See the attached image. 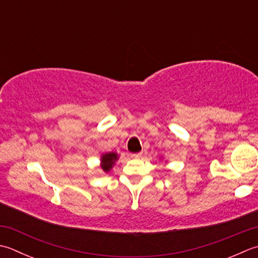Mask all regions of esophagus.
I'll use <instances>...</instances> for the list:
<instances>
[{
  "mask_svg": "<svg viewBox=\"0 0 258 258\" xmlns=\"http://www.w3.org/2000/svg\"><path fill=\"white\" fill-rule=\"evenodd\" d=\"M142 152H140V153H134V154H132V158H134V159H140L141 156H142Z\"/></svg>",
  "mask_w": 258,
  "mask_h": 258,
  "instance_id": "1",
  "label": "esophagus"
}]
</instances>
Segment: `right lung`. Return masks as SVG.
I'll return each mask as SVG.
<instances>
[{
  "mask_svg": "<svg viewBox=\"0 0 258 258\" xmlns=\"http://www.w3.org/2000/svg\"><path fill=\"white\" fill-rule=\"evenodd\" d=\"M117 160H118V155L115 152L103 154L102 159H100V166H102L104 172H108V171H110V169L113 168V165Z\"/></svg>",
  "mask_w": 258,
  "mask_h": 258,
  "instance_id": "1",
  "label": "right lung"
}]
</instances>
